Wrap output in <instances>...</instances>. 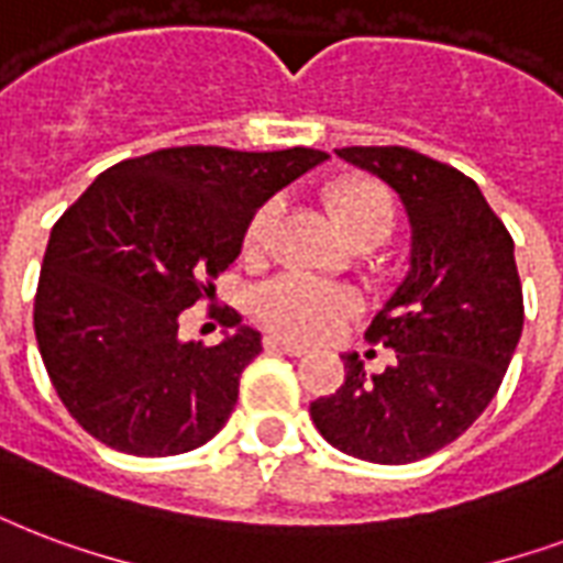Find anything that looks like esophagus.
<instances>
[{
	"instance_id": "1",
	"label": "esophagus",
	"mask_w": 563,
	"mask_h": 563,
	"mask_svg": "<svg viewBox=\"0 0 563 563\" xmlns=\"http://www.w3.org/2000/svg\"><path fill=\"white\" fill-rule=\"evenodd\" d=\"M265 349L268 351H280V354H289V357H300V354H307L303 345H295V342H286V339H268L265 342Z\"/></svg>"
}]
</instances>
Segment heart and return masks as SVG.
I'll use <instances>...</instances> for the list:
<instances>
[{
	"label": "heart",
	"instance_id": "b5f03b06",
	"mask_svg": "<svg viewBox=\"0 0 563 563\" xmlns=\"http://www.w3.org/2000/svg\"><path fill=\"white\" fill-rule=\"evenodd\" d=\"M324 200L351 242L368 233H380L384 239L393 233L396 203H393V195L375 179H339L324 191ZM277 218H280L277 200H265L251 214L242 239V251L247 260H260L272 247ZM253 310L274 333L312 342V339H324L336 324L349 319L351 312L357 310V298L342 286H330V283L300 277V274H286V277L265 283L263 289L256 291Z\"/></svg>",
	"mask_w": 563,
	"mask_h": 563
}]
</instances>
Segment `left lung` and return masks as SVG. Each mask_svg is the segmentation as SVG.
Instances as JSON below:
<instances>
[{
    "mask_svg": "<svg viewBox=\"0 0 563 563\" xmlns=\"http://www.w3.org/2000/svg\"><path fill=\"white\" fill-rule=\"evenodd\" d=\"M384 179L410 218V268L366 330L396 351L368 375L345 354V384L310 416L333 449L368 463H413L454 443L490 405L522 333L514 239L457 167L407 147H342Z\"/></svg>",
    "mask_w": 563,
    "mask_h": 563,
    "instance_id": "1",
    "label": "left lung"
}]
</instances>
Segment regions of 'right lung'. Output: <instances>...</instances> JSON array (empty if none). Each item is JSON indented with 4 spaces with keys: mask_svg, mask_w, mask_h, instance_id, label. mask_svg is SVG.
Listing matches in <instances>:
<instances>
[{
    "mask_svg": "<svg viewBox=\"0 0 563 563\" xmlns=\"http://www.w3.org/2000/svg\"><path fill=\"white\" fill-rule=\"evenodd\" d=\"M324 158L310 147L156 150L102 170L58 218L34 336L55 393L88 434L167 457L224 428L263 336L239 328L212 349L183 342L179 312L214 298L251 214Z\"/></svg>",
    "mask_w": 563,
    "mask_h": 563,
    "instance_id": "right-lung-1",
    "label": "right lung"
}]
</instances>
